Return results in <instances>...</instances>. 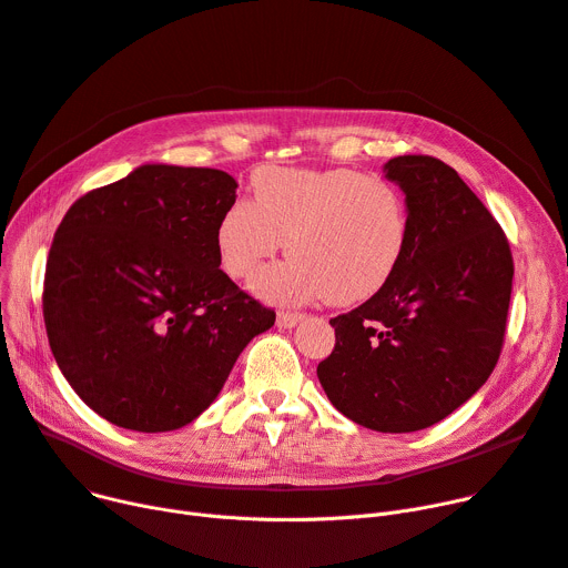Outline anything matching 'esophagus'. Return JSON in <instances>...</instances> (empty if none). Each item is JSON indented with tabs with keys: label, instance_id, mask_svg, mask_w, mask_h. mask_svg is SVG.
I'll return each mask as SVG.
<instances>
[{
	"label": "esophagus",
	"instance_id": "esophagus-1",
	"mask_svg": "<svg viewBox=\"0 0 568 568\" xmlns=\"http://www.w3.org/2000/svg\"><path fill=\"white\" fill-rule=\"evenodd\" d=\"M301 320H304V313H294V311H281L278 313V320H276V324L281 326V328H292L294 324H298Z\"/></svg>",
	"mask_w": 568,
	"mask_h": 568
}]
</instances>
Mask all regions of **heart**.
<instances>
[{"instance_id": "obj_1", "label": "heart", "mask_w": 568, "mask_h": 568, "mask_svg": "<svg viewBox=\"0 0 568 568\" xmlns=\"http://www.w3.org/2000/svg\"><path fill=\"white\" fill-rule=\"evenodd\" d=\"M253 196L223 210L214 244L223 272L251 276L283 248L285 262L264 267L253 290L274 304L324 298L354 306L382 292L395 276L410 237L402 189L354 169L262 166Z\"/></svg>"}]
</instances>
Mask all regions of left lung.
<instances>
[{
  "instance_id": "8db88e82",
  "label": "left lung",
  "mask_w": 568,
  "mask_h": 568,
  "mask_svg": "<svg viewBox=\"0 0 568 568\" xmlns=\"http://www.w3.org/2000/svg\"><path fill=\"white\" fill-rule=\"evenodd\" d=\"M410 237L388 285L331 320L317 365L331 404L376 432H418L468 402L494 372L511 298L507 235L459 173L429 155L393 158Z\"/></svg>"
}]
</instances>
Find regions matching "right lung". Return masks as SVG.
<instances>
[{
    "label": "right lung",
    "instance_id": "add662e5",
    "mask_svg": "<svg viewBox=\"0 0 568 568\" xmlns=\"http://www.w3.org/2000/svg\"><path fill=\"white\" fill-rule=\"evenodd\" d=\"M237 182L145 164L74 201L45 267L43 317L87 406L132 432L196 420L276 313L219 270L216 223Z\"/></svg>",
    "mask_w": 568,
    "mask_h": 568
}]
</instances>
